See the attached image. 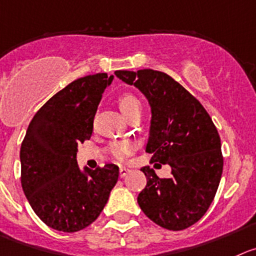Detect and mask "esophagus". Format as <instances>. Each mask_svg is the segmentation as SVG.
Wrapping results in <instances>:
<instances>
[{
	"label": "esophagus",
	"mask_w": 256,
	"mask_h": 256,
	"mask_svg": "<svg viewBox=\"0 0 256 256\" xmlns=\"http://www.w3.org/2000/svg\"><path fill=\"white\" fill-rule=\"evenodd\" d=\"M128 173H130V169L126 168V166H121V168H120V176H121V178L126 176Z\"/></svg>",
	"instance_id": "34e87169"
}]
</instances>
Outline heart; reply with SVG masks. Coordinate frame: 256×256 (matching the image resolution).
Segmentation results:
<instances>
[{
    "label": "heart",
    "instance_id": "b5f03b06",
    "mask_svg": "<svg viewBox=\"0 0 256 256\" xmlns=\"http://www.w3.org/2000/svg\"><path fill=\"white\" fill-rule=\"evenodd\" d=\"M120 110L126 117H131L142 112V102L131 92H124L117 98ZM132 144L130 142H114L107 146V152L116 160H124L132 152Z\"/></svg>",
    "mask_w": 256,
    "mask_h": 256
}]
</instances>
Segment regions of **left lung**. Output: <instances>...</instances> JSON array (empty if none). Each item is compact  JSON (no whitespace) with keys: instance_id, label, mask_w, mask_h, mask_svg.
<instances>
[{"instance_id":"left-lung-1","label":"left lung","mask_w":256,"mask_h":256,"mask_svg":"<svg viewBox=\"0 0 256 256\" xmlns=\"http://www.w3.org/2000/svg\"><path fill=\"white\" fill-rule=\"evenodd\" d=\"M114 74L148 98L152 116L146 152L152 155V163L172 166V176L166 178L150 166L142 168L146 186L138 204L160 228L184 230L206 214L221 180L224 156L216 126L194 96L164 72Z\"/></svg>"}]
</instances>
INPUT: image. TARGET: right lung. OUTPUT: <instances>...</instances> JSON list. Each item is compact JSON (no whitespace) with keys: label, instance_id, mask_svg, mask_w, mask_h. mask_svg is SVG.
I'll use <instances>...</instances> for the list:
<instances>
[{"label":"right lung","instance_id":"obj_1","mask_svg":"<svg viewBox=\"0 0 256 256\" xmlns=\"http://www.w3.org/2000/svg\"><path fill=\"white\" fill-rule=\"evenodd\" d=\"M114 76L78 78L35 114L20 149L21 186L31 208L45 225L63 232L90 226L108 200L118 166L94 170L77 164L78 145L90 140L104 88Z\"/></svg>","mask_w":256,"mask_h":256}]
</instances>
